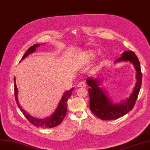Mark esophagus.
Masks as SVG:
<instances>
[{
  "label": "esophagus",
  "mask_w": 150,
  "mask_h": 150,
  "mask_svg": "<svg viewBox=\"0 0 150 150\" xmlns=\"http://www.w3.org/2000/svg\"><path fill=\"white\" fill-rule=\"evenodd\" d=\"M77 87H79V88L83 87V88H85V87H86V83L84 81H80V82L79 83L78 85H77Z\"/></svg>",
  "instance_id": "obj_1"
}]
</instances>
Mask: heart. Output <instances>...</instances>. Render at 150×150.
I'll return each mask as SVG.
<instances>
[{
    "label": "heart",
    "instance_id": "heart-1",
    "mask_svg": "<svg viewBox=\"0 0 150 150\" xmlns=\"http://www.w3.org/2000/svg\"><path fill=\"white\" fill-rule=\"evenodd\" d=\"M95 57V52L93 51V50H90V51H87L83 55V61L85 62H88L89 61L91 60L94 57Z\"/></svg>",
    "mask_w": 150,
    "mask_h": 150
}]
</instances>
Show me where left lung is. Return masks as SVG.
<instances>
[{
  "instance_id": "1",
  "label": "left lung",
  "mask_w": 150,
  "mask_h": 150,
  "mask_svg": "<svg viewBox=\"0 0 150 150\" xmlns=\"http://www.w3.org/2000/svg\"><path fill=\"white\" fill-rule=\"evenodd\" d=\"M120 61H129L134 65L136 70L137 83L129 98L120 103L113 104L107 96L102 88H99L101 81L96 79L88 77L86 80L90 95V108L92 112L101 120H114L122 117L134 107L138 93L142 86V74L139 60L135 53L132 51H125L122 56L115 62Z\"/></svg>"
}]
</instances>
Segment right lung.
Masks as SVG:
<instances>
[{"label":"right lung","mask_w":150,"mask_h":150,"mask_svg":"<svg viewBox=\"0 0 150 150\" xmlns=\"http://www.w3.org/2000/svg\"><path fill=\"white\" fill-rule=\"evenodd\" d=\"M40 45V44H35L33 46L30 47L27 50L26 53L23 55V56L22 57L21 59L20 60V62L22 60H23L25 57H26L29 54L34 52L36 50V48L38 47ZM14 89H15V100L16 103H17L19 109H20L22 113L25 116L26 118L29 120L30 122L33 124L36 127H40L41 128H44V129H48V128H52V127H55L59 125H60L62 122V120H64V117H65L67 114V102L68 99L70 97L71 95V93L73 91L74 88H71V90L67 91L64 93L61 100L60 101L58 106L57 107L56 109H55V112L52 114L51 116L48 117L45 119H39L37 118H35L33 116L30 115L29 114H28L23 108L20 106V105L18 102V88L16 87V85L15 83V78H14Z\"/></svg>","instance_id":"add662e5"}]
</instances>
